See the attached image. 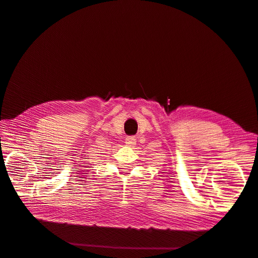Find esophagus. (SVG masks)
<instances>
[{"label": "esophagus", "mask_w": 258, "mask_h": 258, "mask_svg": "<svg viewBox=\"0 0 258 258\" xmlns=\"http://www.w3.org/2000/svg\"><path fill=\"white\" fill-rule=\"evenodd\" d=\"M125 144L127 146H131V147H133L134 145H136V137H134V136L126 137L125 138Z\"/></svg>", "instance_id": "esophagus-1"}]
</instances>
